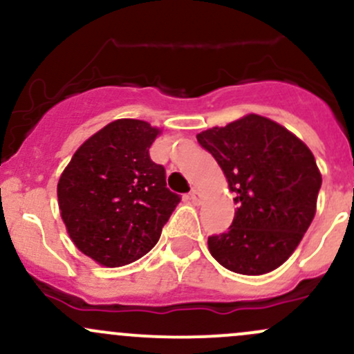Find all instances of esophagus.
<instances>
[{
    "label": "esophagus",
    "instance_id": "34e87169",
    "mask_svg": "<svg viewBox=\"0 0 354 354\" xmlns=\"http://www.w3.org/2000/svg\"><path fill=\"white\" fill-rule=\"evenodd\" d=\"M189 199H191L194 204H201V201H203V196H201L199 191L192 189V191L189 192Z\"/></svg>",
    "mask_w": 354,
    "mask_h": 354
}]
</instances>
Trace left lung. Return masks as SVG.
Listing matches in <instances>:
<instances>
[{
	"label": "left lung",
	"instance_id": "1",
	"mask_svg": "<svg viewBox=\"0 0 354 354\" xmlns=\"http://www.w3.org/2000/svg\"><path fill=\"white\" fill-rule=\"evenodd\" d=\"M236 194L227 231L207 238L231 272L263 275L294 253L313 223L322 177L313 151L268 118L248 115L197 135Z\"/></svg>",
	"mask_w": 354,
	"mask_h": 354
}]
</instances>
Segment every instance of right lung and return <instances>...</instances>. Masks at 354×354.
<instances>
[{
  "label": "right lung",
  "mask_w": 354,
  "mask_h": 354,
  "mask_svg": "<svg viewBox=\"0 0 354 354\" xmlns=\"http://www.w3.org/2000/svg\"><path fill=\"white\" fill-rule=\"evenodd\" d=\"M158 128L116 120L87 138L57 184L67 233L104 267H123L157 245L180 196L167 189L165 169L150 158Z\"/></svg>",
  "instance_id": "add662e5"
}]
</instances>
